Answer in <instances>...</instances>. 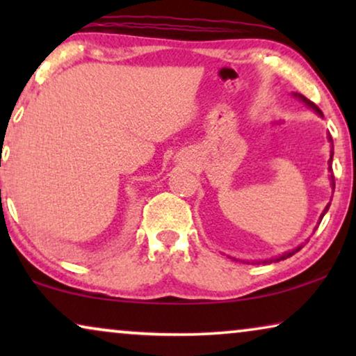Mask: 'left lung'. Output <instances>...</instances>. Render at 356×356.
Segmentation results:
<instances>
[{
	"mask_svg": "<svg viewBox=\"0 0 356 356\" xmlns=\"http://www.w3.org/2000/svg\"><path fill=\"white\" fill-rule=\"evenodd\" d=\"M295 97H296V99H300L301 102H303V104H306V105H308L309 106V108H313L314 111H316V113H318L319 116H323V111H321L319 108H318V106H316L314 104H313V102H311V100H308V99H306V97H303V95H301V94H295ZM329 143H330V159H329V172H330V186H332V189L335 188V183H334V175H332V157H334V144H332V138H330V136H329ZM329 206H330V204H327V206H325V209H324V212L323 213H321V218H319V220H323V217L325 216V212H327L329 211ZM301 248H303V245H300L298 248H295V250H291V251H286L285 252V254H282V256H279V257H274V259H267V261H261L262 262V264H269V262H272V261H274V262H279V261H284V259H286V257H290V256H293L295 254V252H298L300 250H301ZM248 264H250V262H248ZM252 264H256V262H252ZM257 264H259V262H257Z\"/></svg>",
	"mask_w": 356,
	"mask_h": 356,
	"instance_id": "obj_1",
	"label": "left lung"
}]
</instances>
